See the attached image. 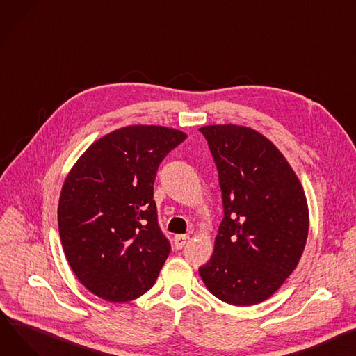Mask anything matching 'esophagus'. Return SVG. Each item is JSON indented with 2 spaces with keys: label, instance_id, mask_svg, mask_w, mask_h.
I'll return each mask as SVG.
<instances>
[{
  "label": "esophagus",
  "instance_id": "esophagus-1",
  "mask_svg": "<svg viewBox=\"0 0 356 356\" xmlns=\"http://www.w3.org/2000/svg\"><path fill=\"white\" fill-rule=\"evenodd\" d=\"M188 241H191V236L188 234H177V236H175V248L181 249L187 245Z\"/></svg>",
  "mask_w": 356,
  "mask_h": 356
}]
</instances>
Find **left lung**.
Returning <instances> with one entry per match:
<instances>
[{"mask_svg":"<svg viewBox=\"0 0 356 356\" xmlns=\"http://www.w3.org/2000/svg\"><path fill=\"white\" fill-rule=\"evenodd\" d=\"M219 170L225 218L199 269L211 295L234 306L269 299L302 257L309 209L303 187L262 133L238 124L199 129Z\"/></svg>","mask_w":356,"mask_h":356,"instance_id":"left-lung-1","label":"left lung"}]
</instances>
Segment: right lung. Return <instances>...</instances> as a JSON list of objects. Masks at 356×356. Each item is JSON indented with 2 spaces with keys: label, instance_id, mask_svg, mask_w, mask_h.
<instances>
[{
  "label": "right lung",
  "instance_id": "obj_1",
  "mask_svg": "<svg viewBox=\"0 0 356 356\" xmlns=\"http://www.w3.org/2000/svg\"><path fill=\"white\" fill-rule=\"evenodd\" d=\"M187 134L133 124L94 143L68 172L58 200L64 254L83 286L108 302L145 295L170 253L160 232L153 183Z\"/></svg>",
  "mask_w": 356,
  "mask_h": 356
}]
</instances>
